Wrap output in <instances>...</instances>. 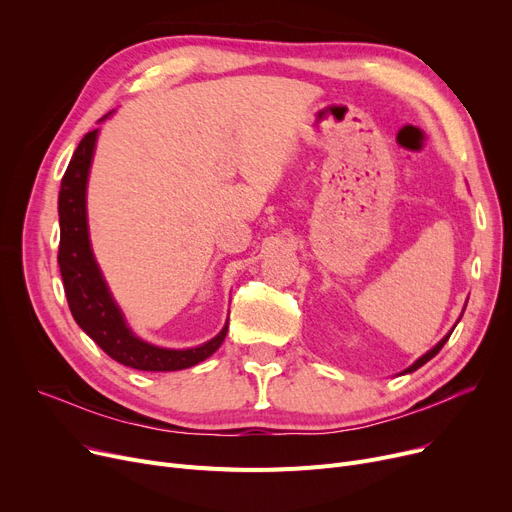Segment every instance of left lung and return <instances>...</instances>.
I'll return each instance as SVG.
<instances>
[{"label":"left lung","mask_w":512,"mask_h":512,"mask_svg":"<svg viewBox=\"0 0 512 512\" xmlns=\"http://www.w3.org/2000/svg\"><path fill=\"white\" fill-rule=\"evenodd\" d=\"M454 328H456V324H454ZM454 328H452V330H454ZM452 330H450V332H448V334H446V336H444V338H442V340H440V342H438L434 348H429V351H427L425 355H421V357H419V359H417V361H415L411 367H407L405 371H400V375H405V373H413V371H417L421 365H425L429 359H434V357H436V355L442 351V346H444V344H446V340L450 338Z\"/></svg>","instance_id":"obj_1"}]
</instances>
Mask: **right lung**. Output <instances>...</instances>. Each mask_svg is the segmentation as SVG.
<instances>
[{
  "mask_svg": "<svg viewBox=\"0 0 512 512\" xmlns=\"http://www.w3.org/2000/svg\"><path fill=\"white\" fill-rule=\"evenodd\" d=\"M105 114L99 122L110 118ZM97 130L87 132L78 143L68 170L62 178L58 213H60V274L72 317L89 338H93L101 351L114 361L141 369V371H178L193 367L211 357L222 346L226 326L218 336L193 346V348H164L145 342L130 330L126 317L114 301L110 286H107L99 263L95 261L89 222H87V182L93 164V153L97 143Z\"/></svg>",
  "mask_w": 512,
  "mask_h": 512,
  "instance_id": "obj_1",
  "label": "right lung"
}]
</instances>
